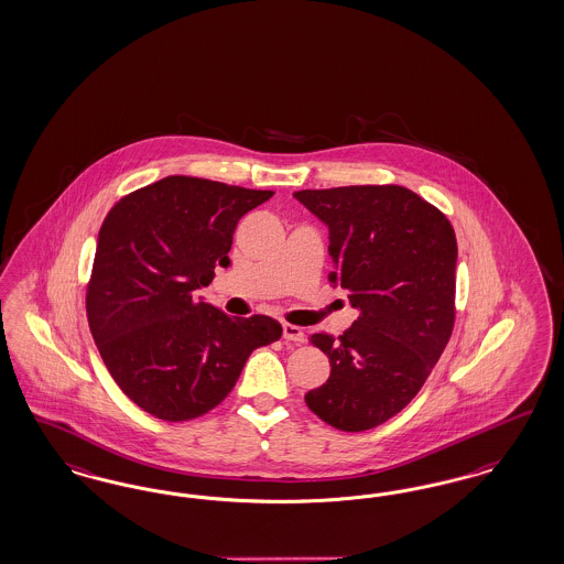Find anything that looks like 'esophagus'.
I'll return each mask as SVG.
<instances>
[{
  "instance_id": "esophagus-1",
  "label": "esophagus",
  "mask_w": 564,
  "mask_h": 564,
  "mask_svg": "<svg viewBox=\"0 0 564 564\" xmlns=\"http://www.w3.org/2000/svg\"><path fill=\"white\" fill-rule=\"evenodd\" d=\"M283 337L288 341H295V344H302L304 341V330L300 327H295L292 323H283Z\"/></svg>"
}]
</instances>
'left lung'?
<instances>
[{
  "label": "left lung",
  "instance_id": "8db88e82",
  "mask_svg": "<svg viewBox=\"0 0 564 564\" xmlns=\"http://www.w3.org/2000/svg\"><path fill=\"white\" fill-rule=\"evenodd\" d=\"M329 227L330 285L360 314L339 337L311 335L329 356L308 409L339 431H367L406 409L449 341L456 318V235L446 214L400 185L302 189Z\"/></svg>",
  "mask_w": 564,
  "mask_h": 564
}]
</instances>
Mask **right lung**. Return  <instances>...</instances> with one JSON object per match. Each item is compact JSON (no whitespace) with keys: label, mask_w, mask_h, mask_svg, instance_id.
<instances>
[{"label":"right lung","mask_w":564,"mask_h":564,"mask_svg":"<svg viewBox=\"0 0 564 564\" xmlns=\"http://www.w3.org/2000/svg\"><path fill=\"white\" fill-rule=\"evenodd\" d=\"M272 194L173 175L106 214L87 321L118 388L155 419L178 423L216 409L250 354L281 337L271 316L235 318L194 295L218 264L229 267L239 218Z\"/></svg>","instance_id":"add662e5"}]
</instances>
